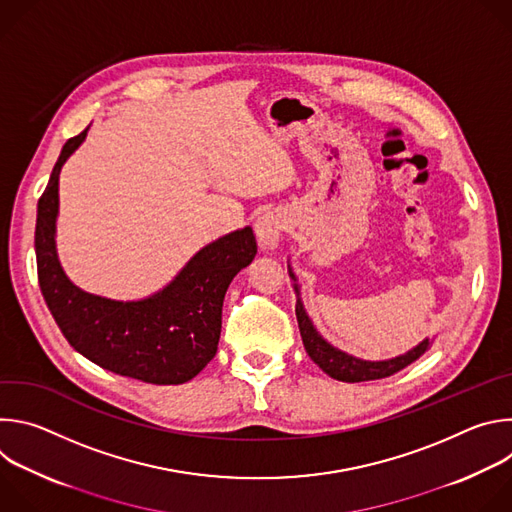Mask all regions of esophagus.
<instances>
[{"label":"esophagus","mask_w":512,"mask_h":512,"mask_svg":"<svg viewBox=\"0 0 512 512\" xmlns=\"http://www.w3.org/2000/svg\"><path fill=\"white\" fill-rule=\"evenodd\" d=\"M255 229H257L259 243L265 249H275L283 235V229H285V218L279 212H265L257 218Z\"/></svg>","instance_id":"1"}]
</instances>
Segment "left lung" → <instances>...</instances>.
<instances>
[{"label":"left lung","mask_w":512,"mask_h":512,"mask_svg":"<svg viewBox=\"0 0 512 512\" xmlns=\"http://www.w3.org/2000/svg\"><path fill=\"white\" fill-rule=\"evenodd\" d=\"M289 277L294 279V289H296V316H298V326H300V334L304 340V348L308 352V356L318 364V367L332 379L336 381H344V383H360V381H377V379H385L391 377L399 371H403L405 367H409L411 362H415L431 344V338L421 340L417 346H413L411 350H407L405 354H399L395 358H387V360H364L358 358L354 354H348L340 348H336L334 344H330L314 326V322L310 320L302 296H300V285H298V277L291 269V265H287Z\"/></svg>","instance_id":"left-lung-1"}]
</instances>
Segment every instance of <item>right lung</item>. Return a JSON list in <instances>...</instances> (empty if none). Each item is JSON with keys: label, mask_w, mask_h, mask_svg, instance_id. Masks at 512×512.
Listing matches in <instances>:
<instances>
[{"label": "right lung", "mask_w": 512, "mask_h": 512, "mask_svg": "<svg viewBox=\"0 0 512 512\" xmlns=\"http://www.w3.org/2000/svg\"><path fill=\"white\" fill-rule=\"evenodd\" d=\"M89 127L64 143L38 200L34 247L42 296L68 344L101 369L152 385H182L216 354L227 289L257 255L253 229L208 243L148 298L123 302L89 294L68 279L56 253L60 170Z\"/></svg>", "instance_id": "1"}]
</instances>
